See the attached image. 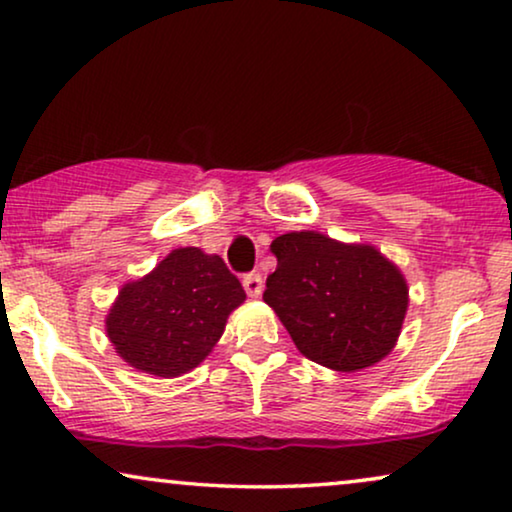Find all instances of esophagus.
<instances>
[{"mask_svg":"<svg viewBox=\"0 0 512 512\" xmlns=\"http://www.w3.org/2000/svg\"><path fill=\"white\" fill-rule=\"evenodd\" d=\"M243 287H246L248 297H259L264 290V280L259 273H246V276H243Z\"/></svg>","mask_w":512,"mask_h":512,"instance_id":"obj_1","label":"esophagus"}]
</instances>
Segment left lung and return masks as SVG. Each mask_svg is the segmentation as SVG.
Wrapping results in <instances>:
<instances>
[{"mask_svg":"<svg viewBox=\"0 0 512 512\" xmlns=\"http://www.w3.org/2000/svg\"><path fill=\"white\" fill-rule=\"evenodd\" d=\"M276 271L264 301L304 357L334 371H359L387 357L408 311L399 266L366 243L290 232L271 243Z\"/></svg>","mask_w":512,"mask_h":512,"instance_id":"left-lung-1","label":"left lung"}]
</instances>
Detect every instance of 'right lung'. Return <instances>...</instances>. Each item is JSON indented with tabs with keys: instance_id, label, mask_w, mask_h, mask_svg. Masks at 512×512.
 I'll return each instance as SVG.
<instances>
[{
	"instance_id": "1",
	"label": "right lung",
	"mask_w": 512,
	"mask_h": 512,
	"mask_svg": "<svg viewBox=\"0 0 512 512\" xmlns=\"http://www.w3.org/2000/svg\"><path fill=\"white\" fill-rule=\"evenodd\" d=\"M243 301L246 292L222 257L176 248L148 276L122 285L106 334L129 366L176 378L204 362Z\"/></svg>"
}]
</instances>
